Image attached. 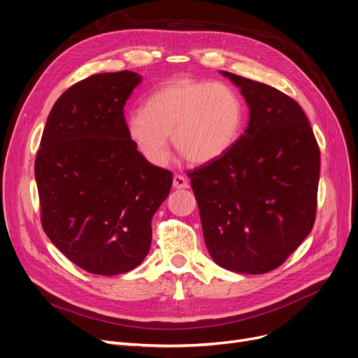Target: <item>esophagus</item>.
<instances>
[{
    "instance_id": "34e87169",
    "label": "esophagus",
    "mask_w": 358,
    "mask_h": 358,
    "mask_svg": "<svg viewBox=\"0 0 358 358\" xmlns=\"http://www.w3.org/2000/svg\"><path fill=\"white\" fill-rule=\"evenodd\" d=\"M173 187L176 189H181V188H187L188 187V182H187V178L184 176H180V174H176L174 178H173Z\"/></svg>"
}]
</instances>
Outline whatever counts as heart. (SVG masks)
<instances>
[{
	"instance_id": "1",
	"label": "heart",
	"mask_w": 358,
	"mask_h": 358,
	"mask_svg": "<svg viewBox=\"0 0 358 358\" xmlns=\"http://www.w3.org/2000/svg\"><path fill=\"white\" fill-rule=\"evenodd\" d=\"M245 105L231 86L178 76L157 87L145 110L125 117L127 135L150 164L169 159V136L188 162L204 165L226 155L241 138Z\"/></svg>"
}]
</instances>
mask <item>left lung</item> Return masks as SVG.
<instances>
[{
	"label": "left lung",
	"instance_id": "left-lung-1",
	"mask_svg": "<svg viewBox=\"0 0 358 358\" xmlns=\"http://www.w3.org/2000/svg\"><path fill=\"white\" fill-rule=\"evenodd\" d=\"M249 106V122L220 159L189 173L204 242L227 271L266 273L311 233L320 148L302 108L280 90L222 70Z\"/></svg>",
	"mask_w": 358,
	"mask_h": 358
}]
</instances>
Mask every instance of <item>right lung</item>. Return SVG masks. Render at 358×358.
<instances>
[{
  "label": "right lung",
  "mask_w": 358,
  "mask_h": 358,
  "mask_svg": "<svg viewBox=\"0 0 358 358\" xmlns=\"http://www.w3.org/2000/svg\"><path fill=\"white\" fill-rule=\"evenodd\" d=\"M142 76L122 70L83 79L53 105L34 174L41 224L79 268L112 276L150 252L155 211L173 173L142 157L125 129L124 108Z\"/></svg>",
  "instance_id": "1"
}]
</instances>
